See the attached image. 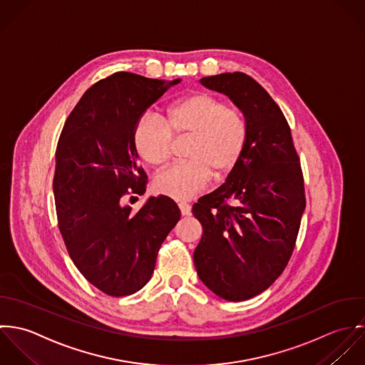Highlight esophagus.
Instances as JSON below:
<instances>
[{"instance_id": "esophagus-1", "label": "esophagus", "mask_w": 365, "mask_h": 365, "mask_svg": "<svg viewBox=\"0 0 365 365\" xmlns=\"http://www.w3.org/2000/svg\"><path fill=\"white\" fill-rule=\"evenodd\" d=\"M179 206V209H180V213H182V216H189L190 215V212H192V207H190V205H187V203H179L178 205Z\"/></svg>"}]
</instances>
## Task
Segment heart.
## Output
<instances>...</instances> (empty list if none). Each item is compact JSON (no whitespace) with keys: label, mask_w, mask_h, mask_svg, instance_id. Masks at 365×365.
Returning <instances> with one entry per match:
<instances>
[{"label":"heart","mask_w":365,"mask_h":365,"mask_svg":"<svg viewBox=\"0 0 365 365\" xmlns=\"http://www.w3.org/2000/svg\"><path fill=\"white\" fill-rule=\"evenodd\" d=\"M173 135H193L186 153L189 162L160 172L155 186L163 195L186 200L206 186L210 175L220 179L235 166L247 141V123L235 106L207 93H195L175 101L166 121L145 113L134 128L140 156L155 168L169 160Z\"/></svg>","instance_id":"b5f03b06"}]
</instances>
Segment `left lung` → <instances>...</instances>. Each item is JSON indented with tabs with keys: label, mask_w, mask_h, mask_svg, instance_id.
<instances>
[{
	"label": "left lung",
	"mask_w": 365,
	"mask_h": 365,
	"mask_svg": "<svg viewBox=\"0 0 365 365\" xmlns=\"http://www.w3.org/2000/svg\"><path fill=\"white\" fill-rule=\"evenodd\" d=\"M242 111L247 141L225 182L193 205L203 235L193 259L202 282L230 302L268 289L289 262L306 207L303 175L288 121L252 77L200 78Z\"/></svg>",
	"instance_id": "8db88e82"
}]
</instances>
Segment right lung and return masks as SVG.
<instances>
[{"label": "right lung", "mask_w": 365, "mask_h": 365, "mask_svg": "<svg viewBox=\"0 0 365 365\" xmlns=\"http://www.w3.org/2000/svg\"><path fill=\"white\" fill-rule=\"evenodd\" d=\"M178 83L128 72L108 76L83 94L58 143L53 193L61 234L76 268L110 296L145 287L162 242L180 219L168 196L149 197L138 212L125 206L146 186L135 124Z\"/></svg>", "instance_id": "right-lung-1"}]
</instances>
